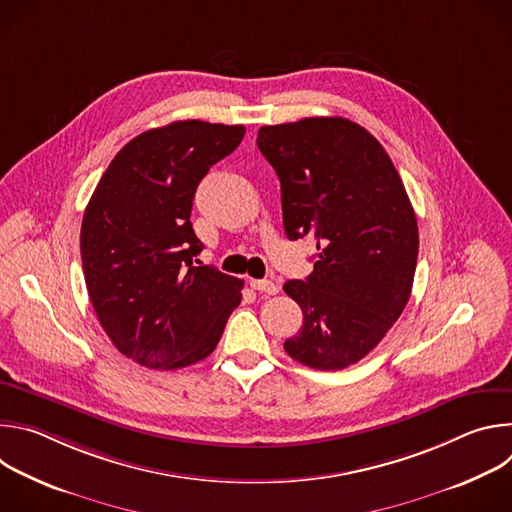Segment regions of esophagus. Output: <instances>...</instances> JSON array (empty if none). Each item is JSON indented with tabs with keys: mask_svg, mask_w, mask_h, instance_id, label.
I'll use <instances>...</instances> for the list:
<instances>
[{
	"mask_svg": "<svg viewBox=\"0 0 512 512\" xmlns=\"http://www.w3.org/2000/svg\"><path fill=\"white\" fill-rule=\"evenodd\" d=\"M249 285L257 291H261V294H267V296H273L279 291V285L271 279H249Z\"/></svg>",
	"mask_w": 512,
	"mask_h": 512,
	"instance_id": "34e87169",
	"label": "esophagus"
}]
</instances>
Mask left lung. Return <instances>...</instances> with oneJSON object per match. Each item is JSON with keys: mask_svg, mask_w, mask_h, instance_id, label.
<instances>
[{"mask_svg": "<svg viewBox=\"0 0 512 512\" xmlns=\"http://www.w3.org/2000/svg\"><path fill=\"white\" fill-rule=\"evenodd\" d=\"M257 145L281 182L289 241H316L314 271L283 291L304 324L285 352L318 371L367 356L405 310L419 251L415 212L383 145L344 117L265 125Z\"/></svg>", "mask_w": 512, "mask_h": 512, "instance_id": "8db88e82", "label": "left lung"}]
</instances>
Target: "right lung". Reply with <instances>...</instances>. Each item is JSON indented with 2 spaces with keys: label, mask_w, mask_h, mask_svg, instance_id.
<instances>
[{
  "label": "right lung",
  "mask_w": 512,
  "mask_h": 512,
  "mask_svg": "<svg viewBox=\"0 0 512 512\" xmlns=\"http://www.w3.org/2000/svg\"><path fill=\"white\" fill-rule=\"evenodd\" d=\"M243 125L174 121L133 137L101 176L83 216L81 257L95 314L127 358L182 369L206 358L241 304L243 279L196 255L190 212L208 170Z\"/></svg>",
  "instance_id": "right-lung-1"
}]
</instances>
